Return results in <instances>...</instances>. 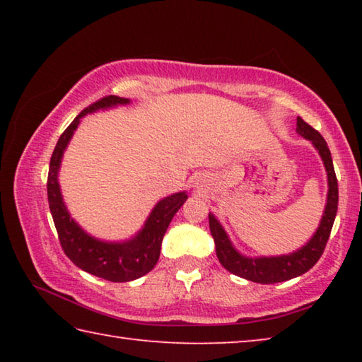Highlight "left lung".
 <instances>
[{
  "label": "left lung",
  "instance_id": "1",
  "mask_svg": "<svg viewBox=\"0 0 362 362\" xmlns=\"http://www.w3.org/2000/svg\"><path fill=\"white\" fill-rule=\"evenodd\" d=\"M297 134H300V136L306 140H311L315 148L320 151L324 168H326L327 173L329 185L327 203L322 214L321 223L317 226L313 238H311L302 249H298L292 254L278 257H246L233 247L223 226L220 225L218 220L214 217L212 214H209V228L214 238V243H216V252L218 257V262L222 263V267L228 269L230 273L244 279L254 281V283H283V281L297 278L300 274L308 272L310 268H313L324 252V247H326L330 236V230H332L334 220L337 216V206H339V185H337L332 156H330V150L326 140H324L321 134L313 129L308 122H305L300 118V116L297 118Z\"/></svg>",
  "mask_w": 362,
  "mask_h": 362
}]
</instances>
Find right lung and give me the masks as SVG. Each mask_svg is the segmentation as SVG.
I'll return each mask as SVG.
<instances>
[{
	"label": "right lung",
	"instance_id": "right-lung-1",
	"mask_svg": "<svg viewBox=\"0 0 362 362\" xmlns=\"http://www.w3.org/2000/svg\"><path fill=\"white\" fill-rule=\"evenodd\" d=\"M129 102V99H122V97L118 95H107L102 97L100 100L94 102L88 108H84L71 121V124L66 127L62 136H60L51 156V164H49L47 174L49 209H51L60 246H62L65 255L76 267L84 269V272L94 274V276L112 281V283L134 281L155 268L159 259V252H161L164 233H166L175 212L180 209L182 204L188 198L185 192L174 193L168 196V198H163L153 207L144 228L132 240L122 243L95 240V238L88 235L70 217L62 199V193H60L57 180L60 163H62L66 145H69L70 139L75 134L83 116L88 113H94L97 110H105L116 105H127Z\"/></svg>",
	"mask_w": 362,
	"mask_h": 362
}]
</instances>
